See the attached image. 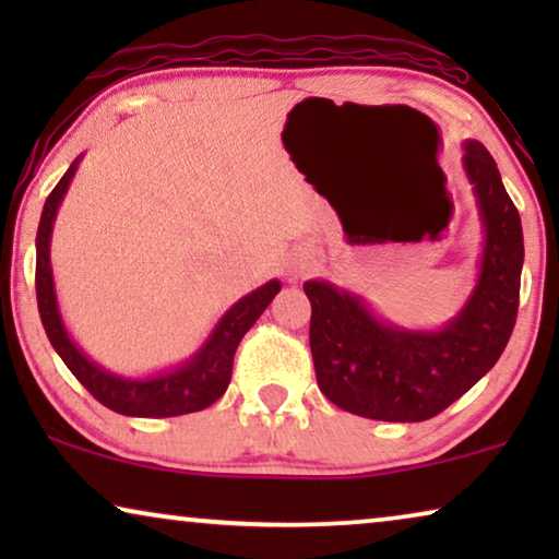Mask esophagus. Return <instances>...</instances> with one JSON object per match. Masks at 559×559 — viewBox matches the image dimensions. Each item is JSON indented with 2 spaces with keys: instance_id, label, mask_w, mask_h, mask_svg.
<instances>
[{
  "instance_id": "esophagus-1",
  "label": "esophagus",
  "mask_w": 559,
  "mask_h": 559,
  "mask_svg": "<svg viewBox=\"0 0 559 559\" xmlns=\"http://www.w3.org/2000/svg\"><path fill=\"white\" fill-rule=\"evenodd\" d=\"M305 270H308V264H305V262H300V264H295V272H297V274H302Z\"/></svg>"
}]
</instances>
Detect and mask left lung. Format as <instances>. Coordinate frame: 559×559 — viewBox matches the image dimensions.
<instances>
[{
	"label": "left lung",
	"mask_w": 559,
	"mask_h": 559,
	"mask_svg": "<svg viewBox=\"0 0 559 559\" xmlns=\"http://www.w3.org/2000/svg\"><path fill=\"white\" fill-rule=\"evenodd\" d=\"M463 170L476 195L484 251L478 280L455 318L435 331L384 320L361 295L325 280L305 282L318 386L350 415L423 423L486 377L516 323L524 264L522 218L499 167L476 140L463 144Z\"/></svg>",
	"instance_id": "obj_1"
}]
</instances>
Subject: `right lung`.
<instances>
[{
	"mask_svg": "<svg viewBox=\"0 0 559 559\" xmlns=\"http://www.w3.org/2000/svg\"><path fill=\"white\" fill-rule=\"evenodd\" d=\"M81 157L73 159L68 173L52 188L48 201L43 205L40 226H37L35 239V289H37V310L45 333L63 358V364L71 369L75 379L96 396L104 407H109L119 415L127 417H178L201 412L211 407L221 394L228 389L234 369V354L239 343L257 318L266 310V305L274 300V295L282 289L280 280H270L266 285L257 287L254 293L243 295L239 302L228 308L203 346L195 350L186 361L173 366V369L152 373V377H121L83 354L79 343L71 338L68 328L60 318L56 282H52V264H50V239L52 224H56L58 209L63 203L71 186L75 170H79Z\"/></svg>",
	"mask_w": 559,
	"mask_h": 559,
	"instance_id": "add662e5",
	"label": "right lung"
}]
</instances>
